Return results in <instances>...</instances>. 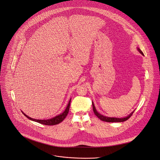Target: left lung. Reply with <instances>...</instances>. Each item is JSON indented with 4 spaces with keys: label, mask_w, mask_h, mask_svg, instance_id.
<instances>
[{
    "label": "left lung",
    "mask_w": 160,
    "mask_h": 160,
    "mask_svg": "<svg viewBox=\"0 0 160 160\" xmlns=\"http://www.w3.org/2000/svg\"><path fill=\"white\" fill-rule=\"evenodd\" d=\"M137 49L138 51L141 53V54L142 55H144L142 51L139 48H137ZM92 106H93V112L94 114H95V116L98 118L100 119L101 121H104V122H124V121H127L133 114L134 111H132L129 115H128V116L125 117V118H110V117H107V116H103L102 114H100V113H98L94 105V103L93 102H92Z\"/></svg>",
    "instance_id": "obj_1"
}]
</instances>
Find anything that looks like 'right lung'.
I'll list each match as a JSON object with an SVG mask.
<instances>
[{"label": "right lung", "mask_w": 160, "mask_h": 160, "mask_svg": "<svg viewBox=\"0 0 160 160\" xmlns=\"http://www.w3.org/2000/svg\"><path fill=\"white\" fill-rule=\"evenodd\" d=\"M70 102H71V98L70 99L68 103L67 106V108L65 109V110L60 114L56 116L54 118H52L49 119H44V120H41V119H33L31 118L30 117H29L28 116H27L26 114H25L22 111H21L22 112V114H24V115L28 118L29 119L34 121V122H37L38 123L42 124H44V125H47V126H53V125H56L58 124L59 123H60L61 122H62L65 118L67 117V116L68 115V113L69 112V109H70Z\"/></svg>", "instance_id": "add662e5"}]
</instances>
